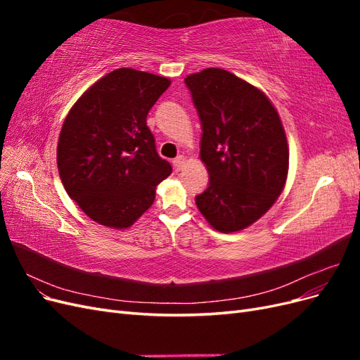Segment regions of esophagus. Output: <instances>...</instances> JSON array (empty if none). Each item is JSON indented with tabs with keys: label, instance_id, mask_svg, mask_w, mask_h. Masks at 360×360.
Returning a JSON list of instances; mask_svg holds the SVG:
<instances>
[{
	"label": "esophagus",
	"instance_id": "esophagus-1",
	"mask_svg": "<svg viewBox=\"0 0 360 360\" xmlns=\"http://www.w3.org/2000/svg\"><path fill=\"white\" fill-rule=\"evenodd\" d=\"M186 162H188L186 156H177L176 159H174V167H176V169H177V171H180V169L183 168L184 163H186Z\"/></svg>",
	"mask_w": 360,
	"mask_h": 360
}]
</instances>
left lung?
Here are the masks:
<instances>
[{
  "label": "left lung",
  "mask_w": 360,
  "mask_h": 360,
  "mask_svg": "<svg viewBox=\"0 0 360 360\" xmlns=\"http://www.w3.org/2000/svg\"><path fill=\"white\" fill-rule=\"evenodd\" d=\"M184 82L202 123L200 159L210 176L197 207L216 231H242L285 188L290 150L281 117L264 91L228 70L209 68Z\"/></svg>",
  "instance_id": "1"
}]
</instances>
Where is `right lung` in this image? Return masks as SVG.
<instances>
[{
	"label": "right lung",
	"instance_id": "1",
	"mask_svg": "<svg viewBox=\"0 0 360 360\" xmlns=\"http://www.w3.org/2000/svg\"><path fill=\"white\" fill-rule=\"evenodd\" d=\"M169 85L167 76L115 69L89 86L64 118L60 179L91 221L115 230L132 226L172 172L147 126L148 111Z\"/></svg>",
	"mask_w": 360,
	"mask_h": 360
}]
</instances>
